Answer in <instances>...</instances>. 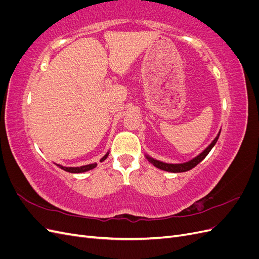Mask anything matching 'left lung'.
I'll list each match as a JSON object with an SVG mask.
<instances>
[{"instance_id":"obj_1","label":"left lung","mask_w":259,"mask_h":259,"mask_svg":"<svg viewBox=\"0 0 259 259\" xmlns=\"http://www.w3.org/2000/svg\"><path fill=\"white\" fill-rule=\"evenodd\" d=\"M219 135H221V131L217 134V136L215 137V139L209 144L208 147H206L204 150H203L199 155L195 156L192 160L185 162V163H179V164H170V163H165V162H161L158 160H154L153 158L149 155H146V158L149 160V162L152 163L155 167H158L160 169L166 170V171H170V173H183V171H187L190 170L191 168H193L194 166H197L198 164L205 159V156L209 153V151L211 150V148L215 146V144L217 143V140L219 138Z\"/></svg>"}]
</instances>
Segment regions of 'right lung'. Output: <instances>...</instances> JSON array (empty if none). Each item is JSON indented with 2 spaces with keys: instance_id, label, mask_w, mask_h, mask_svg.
I'll use <instances>...</instances> for the list:
<instances>
[{
  "instance_id": "1",
  "label": "right lung",
  "mask_w": 259,
  "mask_h": 259,
  "mask_svg": "<svg viewBox=\"0 0 259 259\" xmlns=\"http://www.w3.org/2000/svg\"><path fill=\"white\" fill-rule=\"evenodd\" d=\"M109 155V152H107L105 154V156H103V158L100 159V162H103L107 159V156ZM56 164V163H55ZM57 166H59L61 169H64L66 171H69V173H73V174H79V173H84V171H88V170H91L93 168H95L97 166L96 163H93V164H88V165H83V166H79V167H66V166H62L60 165V164H56Z\"/></svg>"
}]
</instances>
